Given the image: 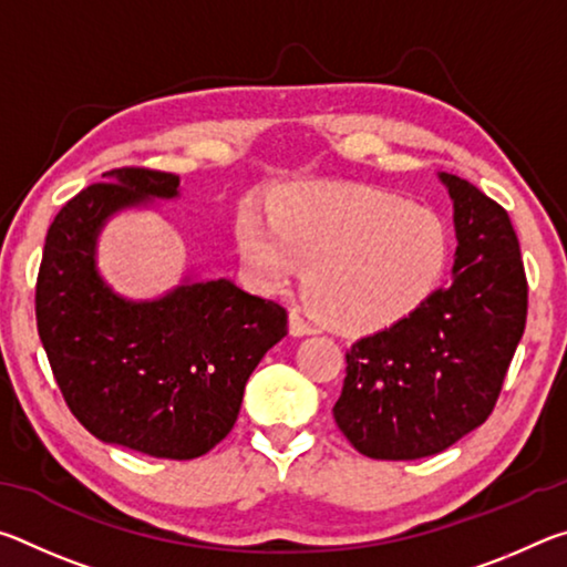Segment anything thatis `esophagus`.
I'll use <instances>...</instances> for the list:
<instances>
[{"label": "esophagus", "instance_id": "obj_1", "mask_svg": "<svg viewBox=\"0 0 567 567\" xmlns=\"http://www.w3.org/2000/svg\"><path fill=\"white\" fill-rule=\"evenodd\" d=\"M290 332L295 334V338H300V334H310L312 332V324L307 322L300 312L292 310L290 312Z\"/></svg>", "mask_w": 567, "mask_h": 567}]
</instances>
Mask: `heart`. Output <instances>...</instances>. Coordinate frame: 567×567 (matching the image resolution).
<instances>
[{
  "instance_id": "obj_1",
  "label": "heart",
  "mask_w": 567,
  "mask_h": 567,
  "mask_svg": "<svg viewBox=\"0 0 567 567\" xmlns=\"http://www.w3.org/2000/svg\"><path fill=\"white\" fill-rule=\"evenodd\" d=\"M237 247L267 287H285L307 265V300L324 324L348 334L408 320L437 292L450 265L443 217L352 185H290L275 195L270 217L247 207Z\"/></svg>"
}]
</instances>
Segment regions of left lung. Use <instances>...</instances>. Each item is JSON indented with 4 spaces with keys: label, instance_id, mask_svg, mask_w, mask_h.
I'll use <instances>...</instances> for the list:
<instances>
[{
    "label": "left lung",
    "instance_id": "8db88e82",
    "mask_svg": "<svg viewBox=\"0 0 567 567\" xmlns=\"http://www.w3.org/2000/svg\"><path fill=\"white\" fill-rule=\"evenodd\" d=\"M437 177L453 199V280L408 320L352 344L332 408L352 447L375 460L437 455L483 425L525 330L511 217L467 179Z\"/></svg>",
    "mask_w": 567,
    "mask_h": 567
}]
</instances>
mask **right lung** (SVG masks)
I'll return each mask as SVG.
<instances>
[{"label": "right lung", "mask_w": 567, "mask_h": 567, "mask_svg": "<svg viewBox=\"0 0 567 567\" xmlns=\"http://www.w3.org/2000/svg\"><path fill=\"white\" fill-rule=\"evenodd\" d=\"M66 203L37 277V330L72 415L102 443L192 460L227 437L287 312L233 280L187 275L157 300L104 282L97 239L112 215L179 197L169 172L122 167Z\"/></svg>", "instance_id": "1"}]
</instances>
